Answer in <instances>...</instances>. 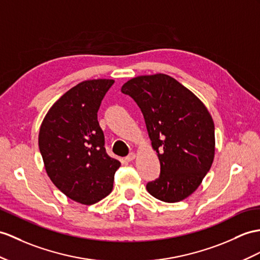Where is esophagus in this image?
<instances>
[{
  "instance_id": "obj_1",
  "label": "esophagus",
  "mask_w": 260,
  "mask_h": 260,
  "mask_svg": "<svg viewBox=\"0 0 260 260\" xmlns=\"http://www.w3.org/2000/svg\"><path fill=\"white\" fill-rule=\"evenodd\" d=\"M136 157V153H134V152H131V153H129L128 155H126L125 157H124V160L126 161V162H131L132 160H134Z\"/></svg>"
}]
</instances>
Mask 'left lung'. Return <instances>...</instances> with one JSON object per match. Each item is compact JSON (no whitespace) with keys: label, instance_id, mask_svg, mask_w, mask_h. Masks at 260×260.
Returning a JSON list of instances; mask_svg holds the SVG:
<instances>
[{"label":"left lung","instance_id":"8db88e82","mask_svg":"<svg viewBox=\"0 0 260 260\" xmlns=\"http://www.w3.org/2000/svg\"><path fill=\"white\" fill-rule=\"evenodd\" d=\"M121 92L141 109L160 160V175L148 182V192L167 203L186 199L213 163L215 128L210 112L193 92L164 74L132 78Z\"/></svg>","mask_w":260,"mask_h":260}]
</instances>
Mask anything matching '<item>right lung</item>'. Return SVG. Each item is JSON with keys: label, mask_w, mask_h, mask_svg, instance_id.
Masks as SVG:
<instances>
[{"label": "right lung", "mask_w": 260, "mask_h": 260, "mask_svg": "<svg viewBox=\"0 0 260 260\" xmlns=\"http://www.w3.org/2000/svg\"><path fill=\"white\" fill-rule=\"evenodd\" d=\"M112 79L85 80L56 101L41 125L39 145L46 172L69 199L92 205L109 195L118 160L106 152L97 113Z\"/></svg>", "instance_id": "obj_1"}]
</instances>
